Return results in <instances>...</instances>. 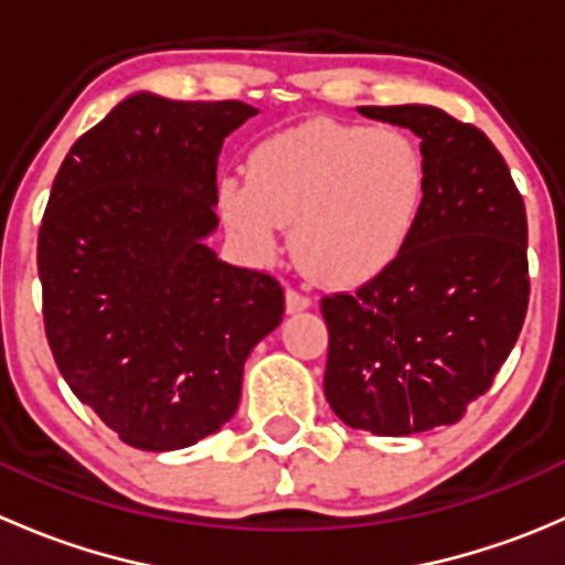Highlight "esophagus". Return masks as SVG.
<instances>
[{
  "instance_id": "obj_1",
  "label": "esophagus",
  "mask_w": 565,
  "mask_h": 565,
  "mask_svg": "<svg viewBox=\"0 0 565 565\" xmlns=\"http://www.w3.org/2000/svg\"><path fill=\"white\" fill-rule=\"evenodd\" d=\"M306 309H311V295H306L303 289L289 287L287 289V311H289V315H295V311H306Z\"/></svg>"
}]
</instances>
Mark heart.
<instances>
[{
    "instance_id": "b5f03b06",
    "label": "heart",
    "mask_w": 565,
    "mask_h": 565,
    "mask_svg": "<svg viewBox=\"0 0 565 565\" xmlns=\"http://www.w3.org/2000/svg\"><path fill=\"white\" fill-rule=\"evenodd\" d=\"M221 210L256 254H270L284 224L317 278L369 281L407 250L429 199V158L415 136L355 122L298 125L262 141L250 180L226 177Z\"/></svg>"
}]
</instances>
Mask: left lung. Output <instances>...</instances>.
<instances>
[{"mask_svg": "<svg viewBox=\"0 0 565 565\" xmlns=\"http://www.w3.org/2000/svg\"><path fill=\"white\" fill-rule=\"evenodd\" d=\"M409 128L429 199L407 250L358 292L322 298L324 398L352 429L404 437L457 424L489 391L527 315V215L503 156L435 106H361Z\"/></svg>", "mask_w": 565, "mask_h": 565, "instance_id": "obj_1", "label": "left lung"}]
</instances>
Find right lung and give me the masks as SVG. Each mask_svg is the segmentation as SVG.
<instances>
[{
    "instance_id": "right-lung-1",
    "label": "right lung",
    "mask_w": 565,
    "mask_h": 565,
    "mask_svg": "<svg viewBox=\"0 0 565 565\" xmlns=\"http://www.w3.org/2000/svg\"><path fill=\"white\" fill-rule=\"evenodd\" d=\"M256 108L136 93L62 161L38 235L43 322L71 391L119 440L177 451L218 431L278 328L273 276L218 259V156Z\"/></svg>"
}]
</instances>
